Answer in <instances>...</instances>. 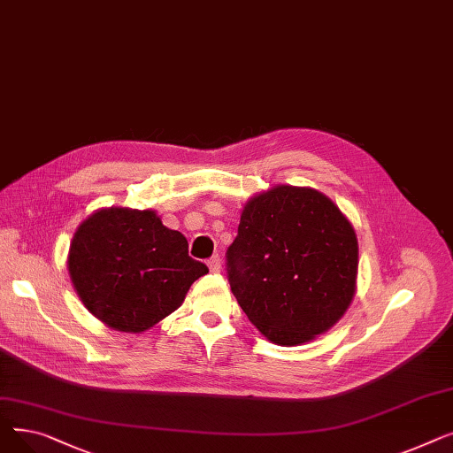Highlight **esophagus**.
Returning <instances> with one entry per match:
<instances>
[{
  "label": "esophagus",
  "instance_id": "esophagus-1",
  "mask_svg": "<svg viewBox=\"0 0 453 453\" xmlns=\"http://www.w3.org/2000/svg\"><path fill=\"white\" fill-rule=\"evenodd\" d=\"M207 266H209L211 272H220V270H222V260H220V257H219V255L211 257V258L207 260Z\"/></svg>",
  "mask_w": 453,
  "mask_h": 453
}]
</instances>
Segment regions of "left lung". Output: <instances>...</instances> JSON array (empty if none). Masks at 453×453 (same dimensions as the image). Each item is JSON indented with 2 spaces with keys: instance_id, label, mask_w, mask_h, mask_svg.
Listing matches in <instances>:
<instances>
[{
  "instance_id": "1",
  "label": "left lung",
  "mask_w": 453,
  "mask_h": 453,
  "mask_svg": "<svg viewBox=\"0 0 453 453\" xmlns=\"http://www.w3.org/2000/svg\"><path fill=\"white\" fill-rule=\"evenodd\" d=\"M231 292L258 332L282 347L334 326L356 294L358 239L311 187L273 185L250 198L227 250Z\"/></svg>"
}]
</instances>
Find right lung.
<instances>
[{
	"mask_svg": "<svg viewBox=\"0 0 453 453\" xmlns=\"http://www.w3.org/2000/svg\"><path fill=\"white\" fill-rule=\"evenodd\" d=\"M67 270L89 314L134 334L173 314L190 284L209 272L156 211L130 207L89 214L71 241Z\"/></svg>",
	"mask_w": 453,
	"mask_h": 453,
	"instance_id": "obj_1",
	"label": "right lung"
}]
</instances>
